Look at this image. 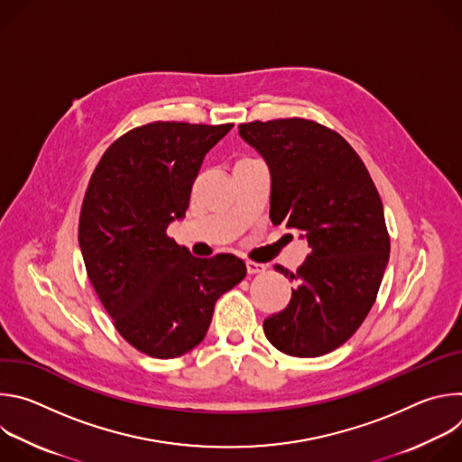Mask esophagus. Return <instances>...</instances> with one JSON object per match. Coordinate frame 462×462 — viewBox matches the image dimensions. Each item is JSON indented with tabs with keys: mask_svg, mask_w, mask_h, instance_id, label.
Returning <instances> with one entry per match:
<instances>
[{
	"mask_svg": "<svg viewBox=\"0 0 462 462\" xmlns=\"http://www.w3.org/2000/svg\"><path fill=\"white\" fill-rule=\"evenodd\" d=\"M263 271H265V265H261V263H255V261H246V273L248 274H261Z\"/></svg>",
	"mask_w": 462,
	"mask_h": 462,
	"instance_id": "34e87169",
	"label": "esophagus"
}]
</instances>
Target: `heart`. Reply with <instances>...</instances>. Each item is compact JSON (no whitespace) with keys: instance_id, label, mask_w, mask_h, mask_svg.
Instances as JSON below:
<instances>
[{"instance_id":"1","label":"heart","mask_w":462,"mask_h":462,"mask_svg":"<svg viewBox=\"0 0 462 462\" xmlns=\"http://www.w3.org/2000/svg\"><path fill=\"white\" fill-rule=\"evenodd\" d=\"M245 161H246V159H245Z\"/></svg>"}]
</instances>
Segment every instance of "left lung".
<instances>
[{
    "label": "left lung",
    "mask_w": 462,
    "mask_h": 462,
    "mask_svg": "<svg viewBox=\"0 0 462 462\" xmlns=\"http://www.w3.org/2000/svg\"><path fill=\"white\" fill-rule=\"evenodd\" d=\"M239 137L265 159L271 221L298 230L310 255L289 305L263 321L285 355L314 358L346 344L371 310L387 261L389 236L373 179L337 131L305 118L239 125Z\"/></svg>",
    "instance_id": "1"
}]
</instances>
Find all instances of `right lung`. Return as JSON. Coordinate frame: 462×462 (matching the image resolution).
Wrapping results in <instances>:
<instances>
[{
	"mask_svg": "<svg viewBox=\"0 0 462 462\" xmlns=\"http://www.w3.org/2000/svg\"><path fill=\"white\" fill-rule=\"evenodd\" d=\"M232 125L135 127L91 175L79 225L86 271L116 331L148 356L175 358L199 346L216 301L246 276L243 259L195 257L166 236L184 217L205 155Z\"/></svg>",
	"mask_w": 462,
	"mask_h": 462,
	"instance_id": "add662e5",
	"label": "right lung"
}]
</instances>
